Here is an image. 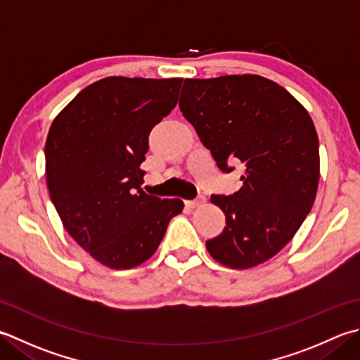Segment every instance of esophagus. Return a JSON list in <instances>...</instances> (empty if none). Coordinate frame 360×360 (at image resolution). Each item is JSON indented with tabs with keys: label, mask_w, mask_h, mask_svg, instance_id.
I'll return each mask as SVG.
<instances>
[{
	"label": "esophagus",
	"mask_w": 360,
	"mask_h": 360,
	"mask_svg": "<svg viewBox=\"0 0 360 360\" xmlns=\"http://www.w3.org/2000/svg\"><path fill=\"white\" fill-rule=\"evenodd\" d=\"M204 202H206V196H198V198H196V200L186 201V206L190 207V209H195V207H201Z\"/></svg>",
	"instance_id": "esophagus-1"
}]
</instances>
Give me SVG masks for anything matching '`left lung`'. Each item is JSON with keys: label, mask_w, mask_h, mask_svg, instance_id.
Returning a JSON list of instances; mask_svg holds the SVG:
<instances>
[{"label": "left lung", "mask_w": 360, "mask_h": 360, "mask_svg": "<svg viewBox=\"0 0 360 360\" xmlns=\"http://www.w3.org/2000/svg\"><path fill=\"white\" fill-rule=\"evenodd\" d=\"M179 108L221 172L245 168L242 188L212 195L226 215L209 255L246 270L276 256L314 206L320 179L319 137L311 115L279 84L257 75L186 79Z\"/></svg>", "instance_id": "obj_1"}]
</instances>
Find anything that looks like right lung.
Here are the masks:
<instances>
[{"mask_svg": "<svg viewBox=\"0 0 360 360\" xmlns=\"http://www.w3.org/2000/svg\"><path fill=\"white\" fill-rule=\"evenodd\" d=\"M182 77L110 76L81 90L49 128L46 184L73 240L114 270L150 259L184 209L142 190L148 136L178 103Z\"/></svg>", "mask_w": 360, "mask_h": 360, "instance_id": "1", "label": "right lung"}]
</instances>
